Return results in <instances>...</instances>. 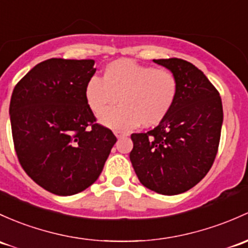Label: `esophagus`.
Masks as SVG:
<instances>
[{
	"label": "esophagus",
	"mask_w": 248,
	"mask_h": 248,
	"mask_svg": "<svg viewBox=\"0 0 248 248\" xmlns=\"http://www.w3.org/2000/svg\"><path fill=\"white\" fill-rule=\"evenodd\" d=\"M114 134L116 135V138L117 139H120V138H124V137H126V133H124V132H120V131H115L114 132Z\"/></svg>",
	"instance_id": "esophagus-1"
}]
</instances>
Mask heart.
Returning <instances> with one entry per match:
<instances>
[{
	"label": "heart",
	"mask_w": 248,
	"mask_h": 248,
	"mask_svg": "<svg viewBox=\"0 0 248 248\" xmlns=\"http://www.w3.org/2000/svg\"><path fill=\"white\" fill-rule=\"evenodd\" d=\"M178 89V79L170 70L119 59L104 66L102 78L88 79L84 97L91 110L100 114L119 97L122 106L103 111L100 121L109 128L128 131L163 122L176 103Z\"/></svg>",
	"instance_id": "heart-1"
}]
</instances>
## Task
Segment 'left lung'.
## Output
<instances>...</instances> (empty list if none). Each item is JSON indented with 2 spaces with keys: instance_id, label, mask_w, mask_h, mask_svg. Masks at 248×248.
<instances>
[{
  "instance_id": "8db88e82",
  "label": "left lung",
  "mask_w": 248,
  "mask_h": 248,
  "mask_svg": "<svg viewBox=\"0 0 248 248\" xmlns=\"http://www.w3.org/2000/svg\"><path fill=\"white\" fill-rule=\"evenodd\" d=\"M176 75V103L147 133H133L132 165L142 186L161 195H178L196 186L212 168L223 121L218 91L191 62L153 59Z\"/></svg>"
}]
</instances>
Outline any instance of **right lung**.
Segmentation results:
<instances>
[{
	"instance_id": "1",
	"label": "right lung",
	"mask_w": 248,
	"mask_h": 248,
	"mask_svg": "<svg viewBox=\"0 0 248 248\" xmlns=\"http://www.w3.org/2000/svg\"><path fill=\"white\" fill-rule=\"evenodd\" d=\"M93 59L51 58L15 85L9 115L15 152L38 186L59 196L83 191L103 170L116 142L84 97Z\"/></svg>"
}]
</instances>
